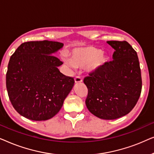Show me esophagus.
Returning a JSON list of instances; mask_svg holds the SVG:
<instances>
[{
  "label": "esophagus",
  "instance_id": "1",
  "mask_svg": "<svg viewBox=\"0 0 154 154\" xmlns=\"http://www.w3.org/2000/svg\"><path fill=\"white\" fill-rule=\"evenodd\" d=\"M82 79H81V77L79 76H76L75 78V84H79V83H82Z\"/></svg>",
  "mask_w": 154,
  "mask_h": 154
}]
</instances>
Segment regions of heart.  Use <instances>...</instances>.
<instances>
[{
  "label": "heart",
  "instance_id": "1",
  "mask_svg": "<svg viewBox=\"0 0 154 154\" xmlns=\"http://www.w3.org/2000/svg\"><path fill=\"white\" fill-rule=\"evenodd\" d=\"M108 61V55L102 49L88 45L73 49L68 63L75 67L87 66L90 71H95L104 66Z\"/></svg>",
  "mask_w": 154,
  "mask_h": 154
}]
</instances>
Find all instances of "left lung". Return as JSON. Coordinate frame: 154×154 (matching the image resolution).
Here are the masks:
<instances>
[{"label": "left lung", "mask_w": 154, "mask_h": 154, "mask_svg": "<svg viewBox=\"0 0 154 154\" xmlns=\"http://www.w3.org/2000/svg\"><path fill=\"white\" fill-rule=\"evenodd\" d=\"M115 50L113 61L85 77L88 89L85 104L90 112L104 120L127 115L135 106L142 91L137 54L127 41L106 42Z\"/></svg>", "instance_id": "1"}]
</instances>
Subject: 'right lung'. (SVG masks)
<instances>
[{
    "label": "right lung",
    "mask_w": 154,
    "mask_h": 154,
    "mask_svg": "<svg viewBox=\"0 0 154 154\" xmlns=\"http://www.w3.org/2000/svg\"><path fill=\"white\" fill-rule=\"evenodd\" d=\"M64 44L30 41L19 46L10 59L6 88L14 109L35 121L52 119L74 85L73 78L59 70L62 62L53 54Z\"/></svg>",
    "instance_id": "right-lung-1"
}]
</instances>
